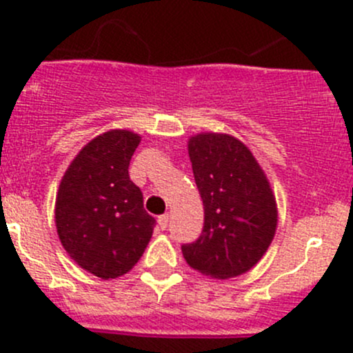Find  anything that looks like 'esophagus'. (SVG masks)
Returning a JSON list of instances; mask_svg holds the SVG:
<instances>
[{
	"mask_svg": "<svg viewBox=\"0 0 353 353\" xmlns=\"http://www.w3.org/2000/svg\"><path fill=\"white\" fill-rule=\"evenodd\" d=\"M169 222H170L169 213H163V215L159 216V225H160V229H167V225H169Z\"/></svg>",
	"mask_w": 353,
	"mask_h": 353,
	"instance_id": "obj_1",
	"label": "esophagus"
}]
</instances>
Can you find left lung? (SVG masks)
<instances>
[{"instance_id":"left-lung-1","label":"left lung","mask_w":353,"mask_h":353,"mask_svg":"<svg viewBox=\"0 0 353 353\" xmlns=\"http://www.w3.org/2000/svg\"><path fill=\"white\" fill-rule=\"evenodd\" d=\"M188 154L205 225L196 243L183 245L184 259L212 279L243 275L265 256L279 225L268 177L252 152L232 134H193Z\"/></svg>"}]
</instances>
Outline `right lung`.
Masks as SVG:
<instances>
[{
	"mask_svg": "<svg viewBox=\"0 0 353 353\" xmlns=\"http://www.w3.org/2000/svg\"><path fill=\"white\" fill-rule=\"evenodd\" d=\"M140 141L130 130L95 137L71 160L56 194L61 245L80 268L102 280L133 270L154 234L155 219L128 174Z\"/></svg>",
	"mask_w": 353,
	"mask_h": 353,
	"instance_id": "obj_1",
	"label": "right lung"
}]
</instances>
